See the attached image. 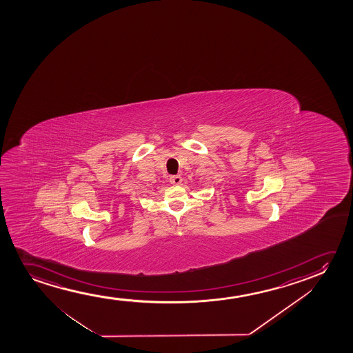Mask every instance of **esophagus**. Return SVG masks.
I'll list each match as a JSON object with an SVG mask.
<instances>
[{"instance_id":"1","label":"esophagus","mask_w":353,"mask_h":353,"mask_svg":"<svg viewBox=\"0 0 353 353\" xmlns=\"http://www.w3.org/2000/svg\"><path fill=\"white\" fill-rule=\"evenodd\" d=\"M181 182H182V177H181L179 174H172V176H170V183L177 185V184H181Z\"/></svg>"}]
</instances>
